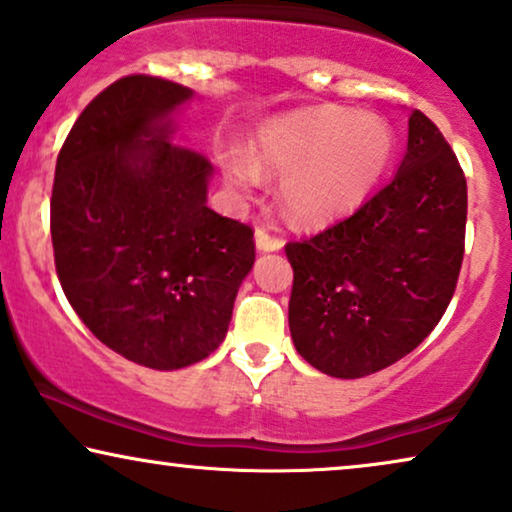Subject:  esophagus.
Masks as SVG:
<instances>
[{
  "mask_svg": "<svg viewBox=\"0 0 512 512\" xmlns=\"http://www.w3.org/2000/svg\"><path fill=\"white\" fill-rule=\"evenodd\" d=\"M284 240L277 235V230L272 225H258L256 228V247L261 251H277L282 249Z\"/></svg>",
  "mask_w": 512,
  "mask_h": 512,
  "instance_id": "esophagus-1",
  "label": "esophagus"
}]
</instances>
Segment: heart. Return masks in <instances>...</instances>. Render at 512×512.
<instances>
[{"label": "heart", "mask_w": 512, "mask_h": 512, "mask_svg": "<svg viewBox=\"0 0 512 512\" xmlns=\"http://www.w3.org/2000/svg\"><path fill=\"white\" fill-rule=\"evenodd\" d=\"M393 152L388 124L338 105L289 112L265 122L247 159L225 155L223 176L237 195H251L261 176H280L284 214L327 223L355 209L374 188Z\"/></svg>", "instance_id": "1"}]
</instances>
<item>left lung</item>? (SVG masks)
Listing matches in <instances>:
<instances>
[{
	"instance_id": "left-lung-1",
	"label": "left lung",
	"mask_w": 512,
	"mask_h": 512,
	"mask_svg": "<svg viewBox=\"0 0 512 512\" xmlns=\"http://www.w3.org/2000/svg\"><path fill=\"white\" fill-rule=\"evenodd\" d=\"M468 185L421 110L393 181L355 214L284 247L298 355L336 378H362L409 355L442 320L466 249Z\"/></svg>"
}]
</instances>
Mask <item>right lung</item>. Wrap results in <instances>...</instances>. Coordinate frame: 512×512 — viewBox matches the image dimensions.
Masks as SVG:
<instances>
[{"mask_svg":"<svg viewBox=\"0 0 512 512\" xmlns=\"http://www.w3.org/2000/svg\"><path fill=\"white\" fill-rule=\"evenodd\" d=\"M190 89L126 75L77 117L56 159L53 261L98 341L150 369L209 357L256 258L251 225L207 207L211 162L157 119Z\"/></svg>","mask_w":512,"mask_h":512,"instance_id":"right-lung-1","label":"right lung"}]
</instances>
